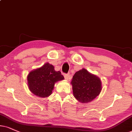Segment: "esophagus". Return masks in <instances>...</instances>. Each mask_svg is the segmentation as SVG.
Listing matches in <instances>:
<instances>
[{
  "label": "esophagus",
  "instance_id": "1",
  "mask_svg": "<svg viewBox=\"0 0 132 132\" xmlns=\"http://www.w3.org/2000/svg\"><path fill=\"white\" fill-rule=\"evenodd\" d=\"M64 76L65 79L66 80H68L69 78V74H64Z\"/></svg>",
  "mask_w": 132,
  "mask_h": 132
}]
</instances>
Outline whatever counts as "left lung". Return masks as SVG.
Segmentation results:
<instances>
[{
    "mask_svg": "<svg viewBox=\"0 0 132 132\" xmlns=\"http://www.w3.org/2000/svg\"><path fill=\"white\" fill-rule=\"evenodd\" d=\"M71 84L75 98L84 103L92 101L100 94L102 89L101 80L85 69L76 72Z\"/></svg>",
    "mask_w": 132,
    "mask_h": 132,
    "instance_id": "obj_1",
    "label": "left lung"
}]
</instances>
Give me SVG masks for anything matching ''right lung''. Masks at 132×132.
<instances>
[{"instance_id": "right-lung-1", "label": "right lung", "mask_w": 132, "mask_h": 132, "mask_svg": "<svg viewBox=\"0 0 132 132\" xmlns=\"http://www.w3.org/2000/svg\"><path fill=\"white\" fill-rule=\"evenodd\" d=\"M63 79L61 72L55 71L54 66L48 63L31 71L27 77L29 89L40 97H47L51 95L55 83Z\"/></svg>"}]
</instances>
